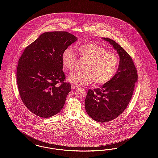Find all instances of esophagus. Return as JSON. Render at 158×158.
<instances>
[{
	"mask_svg": "<svg viewBox=\"0 0 158 158\" xmlns=\"http://www.w3.org/2000/svg\"><path fill=\"white\" fill-rule=\"evenodd\" d=\"M72 88L73 89H77V88H78V86H76V85H72Z\"/></svg>",
	"mask_w": 158,
	"mask_h": 158,
	"instance_id": "34e87169",
	"label": "esophagus"
}]
</instances>
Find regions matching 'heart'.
<instances>
[{
    "mask_svg": "<svg viewBox=\"0 0 158 158\" xmlns=\"http://www.w3.org/2000/svg\"><path fill=\"white\" fill-rule=\"evenodd\" d=\"M81 57L88 60L85 66L84 72L72 73L68 81L76 86L89 85L95 82L102 85L110 81L118 67V59L114 53L106 52L104 47L89 42L77 46ZM76 56L73 50L69 47L61 54V62L64 70L71 72L75 66Z\"/></svg>",
    "mask_w": 158,
    "mask_h": 158,
    "instance_id": "heart-1",
    "label": "heart"
}]
</instances>
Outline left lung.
Here are the masks:
<instances>
[{
    "mask_svg": "<svg viewBox=\"0 0 158 158\" xmlns=\"http://www.w3.org/2000/svg\"><path fill=\"white\" fill-rule=\"evenodd\" d=\"M102 39L118 54L119 66L110 81L97 89L88 90L85 106L91 118L106 123L116 118L127 108L137 82V72L131 57L122 47L111 39Z\"/></svg>",
    "mask_w": 158,
    "mask_h": 158,
    "instance_id": "1",
    "label": "left lung"
}]
</instances>
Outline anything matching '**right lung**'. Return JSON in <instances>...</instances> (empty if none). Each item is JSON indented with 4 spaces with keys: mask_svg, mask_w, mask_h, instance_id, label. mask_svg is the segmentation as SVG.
<instances>
[{
    "mask_svg": "<svg viewBox=\"0 0 158 158\" xmlns=\"http://www.w3.org/2000/svg\"><path fill=\"white\" fill-rule=\"evenodd\" d=\"M77 40L66 31L44 32L25 48L19 58L16 70L19 95L36 115L51 117L64 105L71 85L64 82L61 54Z\"/></svg>",
    "mask_w": 158,
    "mask_h": 158,
    "instance_id": "add662e5",
    "label": "right lung"
}]
</instances>
